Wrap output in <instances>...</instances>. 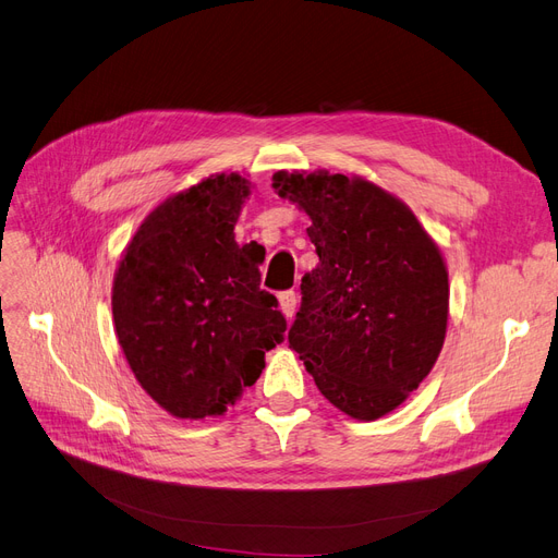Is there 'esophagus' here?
<instances>
[{
    "mask_svg": "<svg viewBox=\"0 0 558 558\" xmlns=\"http://www.w3.org/2000/svg\"><path fill=\"white\" fill-rule=\"evenodd\" d=\"M279 305H281V312L286 314V318H293V314L298 310V293L295 291H283L279 295Z\"/></svg>",
    "mask_w": 558,
    "mask_h": 558,
    "instance_id": "obj_1",
    "label": "esophagus"
}]
</instances>
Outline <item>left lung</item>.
Instances as JSON below:
<instances>
[{
    "label": "left lung",
    "mask_w": 558,
    "mask_h": 558,
    "mask_svg": "<svg viewBox=\"0 0 558 558\" xmlns=\"http://www.w3.org/2000/svg\"><path fill=\"white\" fill-rule=\"evenodd\" d=\"M272 189L312 218L318 265L302 277L289 344L318 391L375 421L426 379L445 344L449 279L410 207L344 174H275Z\"/></svg>",
    "instance_id": "1"
}]
</instances>
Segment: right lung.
Segmentation results:
<instances>
[{"label":"right lung","mask_w":558,"mask_h":558,"mask_svg":"<svg viewBox=\"0 0 558 558\" xmlns=\"http://www.w3.org/2000/svg\"><path fill=\"white\" fill-rule=\"evenodd\" d=\"M246 195V179L218 174L165 199L116 269L118 344L144 391L179 418L223 414L283 342L260 251L234 242Z\"/></svg>","instance_id":"obj_1"}]
</instances>
